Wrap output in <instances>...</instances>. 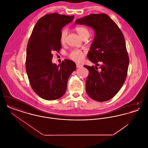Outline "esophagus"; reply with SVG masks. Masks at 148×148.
Segmentation results:
<instances>
[{
	"instance_id": "obj_1",
	"label": "esophagus",
	"mask_w": 148,
	"mask_h": 148,
	"mask_svg": "<svg viewBox=\"0 0 148 148\" xmlns=\"http://www.w3.org/2000/svg\"><path fill=\"white\" fill-rule=\"evenodd\" d=\"M76 65H77V68H82L83 67V65H80L79 64H76Z\"/></svg>"
}]
</instances>
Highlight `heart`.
Listing matches in <instances>:
<instances>
[{
	"label": "heart",
	"mask_w": 148,
	"mask_h": 148,
	"mask_svg": "<svg viewBox=\"0 0 148 148\" xmlns=\"http://www.w3.org/2000/svg\"><path fill=\"white\" fill-rule=\"evenodd\" d=\"M75 29L77 32V34L83 39L88 38L90 35V32L89 29L83 26L77 27H75ZM66 35H67V30L66 29H63L61 32L60 36V41L62 43H63L65 42ZM84 56V53L81 50L79 49L73 50L68 54V56L71 58V59L76 62H82L83 60Z\"/></svg>",
	"instance_id": "1"
}]
</instances>
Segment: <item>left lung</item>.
Here are the masks:
<instances>
[{
	"instance_id": "1",
	"label": "left lung",
	"mask_w": 148,
	"mask_h": 148,
	"mask_svg": "<svg viewBox=\"0 0 148 148\" xmlns=\"http://www.w3.org/2000/svg\"><path fill=\"white\" fill-rule=\"evenodd\" d=\"M75 24L88 25L95 30L88 58L98 66L84 65L89 71L86 91L94 100L106 101L118 92L126 79L129 56L123 34L117 24L104 13L92 14L75 21Z\"/></svg>"
}]
</instances>
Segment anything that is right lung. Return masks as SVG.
<instances>
[{"mask_svg": "<svg viewBox=\"0 0 148 148\" xmlns=\"http://www.w3.org/2000/svg\"><path fill=\"white\" fill-rule=\"evenodd\" d=\"M74 18V15L46 14L38 21L29 39L26 71L33 90L44 99L54 100L62 97L69 77L76 69L75 63L68 59L58 65L51 62L52 53L62 48V29Z\"/></svg>", "mask_w": 148, "mask_h": 148, "instance_id": "add662e5", "label": "right lung"}]
</instances>
